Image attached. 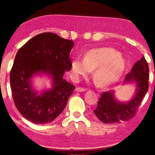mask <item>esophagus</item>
I'll use <instances>...</instances> for the list:
<instances>
[{"instance_id":"1","label":"esophagus","mask_w":155,"mask_h":155,"mask_svg":"<svg viewBox=\"0 0 155 155\" xmlns=\"http://www.w3.org/2000/svg\"><path fill=\"white\" fill-rule=\"evenodd\" d=\"M75 91H77V92H83V91H86V89L82 88V87H77L75 89Z\"/></svg>"}]
</instances>
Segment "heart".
<instances>
[{"instance_id":"b5f03b06","label":"heart","mask_w":155,"mask_h":155,"mask_svg":"<svg viewBox=\"0 0 155 155\" xmlns=\"http://www.w3.org/2000/svg\"><path fill=\"white\" fill-rule=\"evenodd\" d=\"M125 60L117 51L111 48L91 50L84 59L76 58L71 64V75L74 81L85 77L95 70L93 78L100 87H107L118 79L124 71Z\"/></svg>"}]
</instances>
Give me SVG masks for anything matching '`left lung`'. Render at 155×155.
I'll return each instance as SVG.
<instances>
[{
  "label": "left lung",
  "mask_w": 155,
  "mask_h": 155,
  "mask_svg": "<svg viewBox=\"0 0 155 155\" xmlns=\"http://www.w3.org/2000/svg\"><path fill=\"white\" fill-rule=\"evenodd\" d=\"M148 65L143 57L134 64L122 83L135 84L136 89L133 98L127 102H121L115 98L114 91H106L98 100V106L94 111V114L106 124L128 121L134 117L137 107L148 91Z\"/></svg>",
  "instance_id": "8db88e82"
}]
</instances>
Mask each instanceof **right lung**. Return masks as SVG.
Listing matches in <instances>:
<instances>
[{
	"label": "right lung",
	"mask_w": 155,
	"mask_h": 155,
	"mask_svg": "<svg viewBox=\"0 0 155 155\" xmlns=\"http://www.w3.org/2000/svg\"><path fill=\"white\" fill-rule=\"evenodd\" d=\"M74 44L52 33L33 37L15 55L10 73L15 105L25 118L34 124H48L64 111L75 87L64 78L71 70L70 53ZM51 78V87L37 91L32 85L36 75Z\"/></svg>",
	"instance_id": "1"
}]
</instances>
